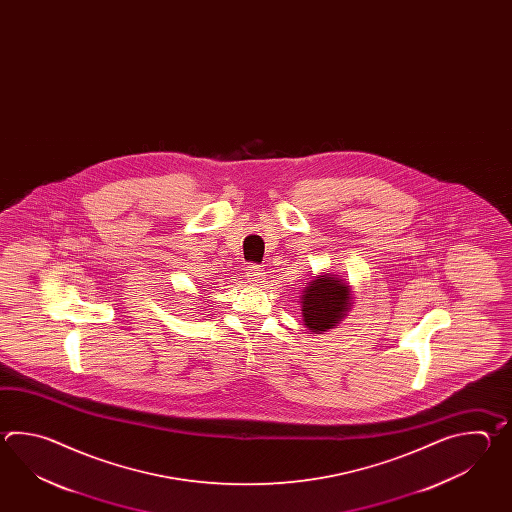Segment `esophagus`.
I'll use <instances>...</instances> for the list:
<instances>
[{
  "label": "esophagus",
  "mask_w": 512,
  "mask_h": 512,
  "mask_svg": "<svg viewBox=\"0 0 512 512\" xmlns=\"http://www.w3.org/2000/svg\"><path fill=\"white\" fill-rule=\"evenodd\" d=\"M247 276L252 283H261L265 280V271L261 269V265H249L247 267Z\"/></svg>",
  "instance_id": "obj_1"
}]
</instances>
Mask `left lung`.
<instances>
[{"instance_id":"1","label":"left lung","mask_w":512,"mask_h":512,"mask_svg":"<svg viewBox=\"0 0 512 512\" xmlns=\"http://www.w3.org/2000/svg\"><path fill=\"white\" fill-rule=\"evenodd\" d=\"M349 307V285L338 280L337 276H318L302 294V316L305 326L313 333L337 326Z\"/></svg>"}]
</instances>
